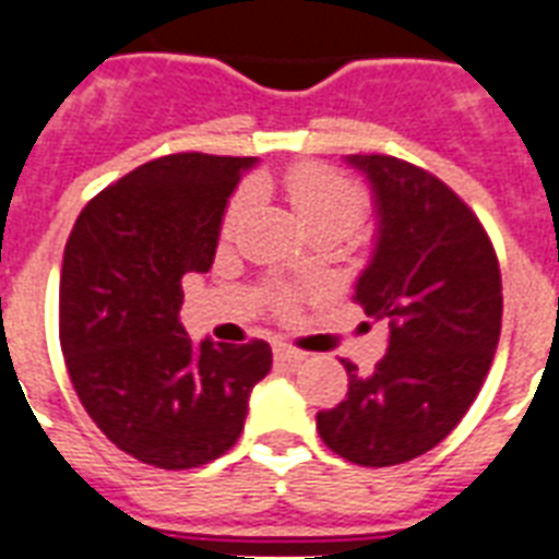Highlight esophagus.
Returning <instances> with one entry per match:
<instances>
[{"mask_svg": "<svg viewBox=\"0 0 559 559\" xmlns=\"http://www.w3.org/2000/svg\"><path fill=\"white\" fill-rule=\"evenodd\" d=\"M275 357H278L281 362H289V366H296V362H301L307 354H305V350L293 348V345H284V342H278V345H275Z\"/></svg>", "mask_w": 559, "mask_h": 559, "instance_id": "esophagus-1", "label": "esophagus"}]
</instances>
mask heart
Here are the masks:
<instances>
[{
  "label": "heart",
  "instance_id": "heart-1",
  "mask_svg": "<svg viewBox=\"0 0 559 559\" xmlns=\"http://www.w3.org/2000/svg\"><path fill=\"white\" fill-rule=\"evenodd\" d=\"M275 186L284 191L296 217L301 219V226L310 235H316V231H328L333 237L348 235L366 211L362 188L336 168L322 165V162H298L275 179ZM249 205H252V188L235 191V197L226 205V214H223V235H231L240 226ZM278 305L289 307L293 296L278 293Z\"/></svg>",
  "mask_w": 559,
  "mask_h": 559
}]
</instances>
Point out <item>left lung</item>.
I'll return each mask as SVG.
<instances>
[{
  "label": "left lung",
  "instance_id": "1",
  "mask_svg": "<svg viewBox=\"0 0 559 559\" xmlns=\"http://www.w3.org/2000/svg\"><path fill=\"white\" fill-rule=\"evenodd\" d=\"M377 197V249L357 301L389 322L371 373L350 359L348 397L316 415L336 455L391 467L424 455L467 415L502 333V272L481 219L429 170L394 156H348Z\"/></svg>",
  "mask_w": 559,
  "mask_h": 559
}]
</instances>
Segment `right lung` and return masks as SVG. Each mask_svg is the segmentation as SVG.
Returning a JSON list of instances; mask_svg holds the SVG:
<instances>
[{
    "label": "right lung",
    "mask_w": 559,
    "mask_h": 559,
    "mask_svg": "<svg viewBox=\"0 0 559 559\" xmlns=\"http://www.w3.org/2000/svg\"><path fill=\"white\" fill-rule=\"evenodd\" d=\"M252 156L170 153L86 202L60 270V348L83 408L127 455L159 469L219 459L243 432L263 340L193 345L182 275L209 272L226 202Z\"/></svg>",
    "instance_id": "obj_1"
}]
</instances>
